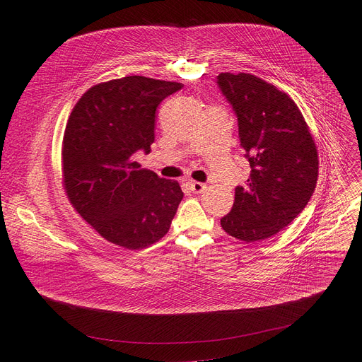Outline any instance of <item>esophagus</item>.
Listing matches in <instances>:
<instances>
[{
  "instance_id": "obj_1",
  "label": "esophagus",
  "mask_w": 362,
  "mask_h": 362,
  "mask_svg": "<svg viewBox=\"0 0 362 362\" xmlns=\"http://www.w3.org/2000/svg\"><path fill=\"white\" fill-rule=\"evenodd\" d=\"M187 185H189V187H191V191H194L195 194H201L205 189V183L195 182V180H189Z\"/></svg>"
}]
</instances>
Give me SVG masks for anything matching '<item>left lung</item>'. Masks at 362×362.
I'll return each mask as SVG.
<instances>
[{
  "label": "left lung",
  "instance_id": "1",
  "mask_svg": "<svg viewBox=\"0 0 362 362\" xmlns=\"http://www.w3.org/2000/svg\"><path fill=\"white\" fill-rule=\"evenodd\" d=\"M217 83L236 112L240 146L251 165L235 189L223 230L246 243L277 235L310 202L318 152L300 110L286 92L251 73H221Z\"/></svg>",
  "mask_w": 362,
  "mask_h": 362
}]
</instances>
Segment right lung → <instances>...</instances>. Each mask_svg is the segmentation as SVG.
<instances>
[{"instance_id":"1","label":"right lung","mask_w":362,"mask_h":362,"mask_svg":"<svg viewBox=\"0 0 362 362\" xmlns=\"http://www.w3.org/2000/svg\"><path fill=\"white\" fill-rule=\"evenodd\" d=\"M182 83L126 76L89 88L76 103L62 145L66 195L105 240L142 250L170 229L183 198L176 180L141 168L135 152L154 142L158 104Z\"/></svg>"}]
</instances>
